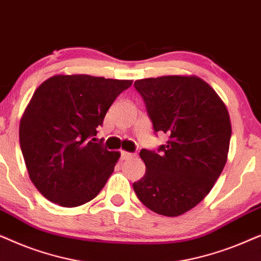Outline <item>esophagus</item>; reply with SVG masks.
Segmentation results:
<instances>
[{"label":"esophagus","mask_w":261,"mask_h":261,"mask_svg":"<svg viewBox=\"0 0 261 261\" xmlns=\"http://www.w3.org/2000/svg\"><path fill=\"white\" fill-rule=\"evenodd\" d=\"M133 156H134L133 153H129V152H126V151H121V159H122V160L130 159V158H133Z\"/></svg>","instance_id":"obj_1"}]
</instances>
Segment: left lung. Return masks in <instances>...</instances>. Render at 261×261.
<instances>
[{
	"instance_id": "8db88e82",
	"label": "left lung",
	"mask_w": 261,
	"mask_h": 261,
	"mask_svg": "<svg viewBox=\"0 0 261 261\" xmlns=\"http://www.w3.org/2000/svg\"><path fill=\"white\" fill-rule=\"evenodd\" d=\"M154 133L169 140L158 151L142 148L146 173L133 189L159 215L179 216L209 194L227 162L229 114L215 90L196 76H163L134 82Z\"/></svg>"
}]
</instances>
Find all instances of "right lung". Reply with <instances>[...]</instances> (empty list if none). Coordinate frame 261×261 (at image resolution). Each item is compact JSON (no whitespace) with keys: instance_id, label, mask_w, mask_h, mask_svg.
Returning <instances> with one entry per match:
<instances>
[{"instance_id":"obj_1","label":"right lung","mask_w":261,"mask_h":261,"mask_svg":"<svg viewBox=\"0 0 261 261\" xmlns=\"http://www.w3.org/2000/svg\"><path fill=\"white\" fill-rule=\"evenodd\" d=\"M132 83L58 74L35 90L20 122V147L31 180L48 201L73 208L105 187L120 153L95 137L110 106Z\"/></svg>"}]
</instances>
